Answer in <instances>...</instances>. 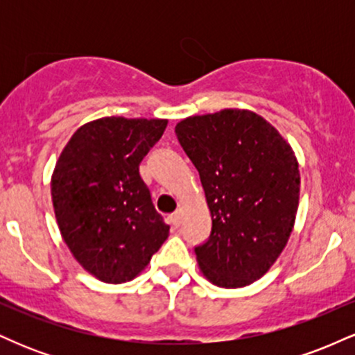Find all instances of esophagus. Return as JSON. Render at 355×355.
<instances>
[{"mask_svg":"<svg viewBox=\"0 0 355 355\" xmlns=\"http://www.w3.org/2000/svg\"><path fill=\"white\" fill-rule=\"evenodd\" d=\"M170 222H172L175 227L180 225V223H182V210H177V211H175V214L172 215V217H170Z\"/></svg>","mask_w":355,"mask_h":355,"instance_id":"esophagus-1","label":"esophagus"}]
</instances>
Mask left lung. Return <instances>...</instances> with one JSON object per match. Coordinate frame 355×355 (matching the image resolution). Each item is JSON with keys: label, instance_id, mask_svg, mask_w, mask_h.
Segmentation results:
<instances>
[{"label": "left lung", "instance_id": "left-lung-1", "mask_svg": "<svg viewBox=\"0 0 355 355\" xmlns=\"http://www.w3.org/2000/svg\"><path fill=\"white\" fill-rule=\"evenodd\" d=\"M175 133L200 173L211 215L209 240L195 247L200 272L218 287L254 284L294 229L300 195L294 150L250 110L183 118Z\"/></svg>", "mask_w": 355, "mask_h": 355}]
</instances>
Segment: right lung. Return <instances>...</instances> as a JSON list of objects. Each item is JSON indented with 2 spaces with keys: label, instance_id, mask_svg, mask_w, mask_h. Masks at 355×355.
Returning a JSON list of instances; mask_svg holds the SVG:
<instances>
[{
  "label": "right lung",
  "instance_id": "add662e5",
  "mask_svg": "<svg viewBox=\"0 0 355 355\" xmlns=\"http://www.w3.org/2000/svg\"><path fill=\"white\" fill-rule=\"evenodd\" d=\"M168 120L105 116L81 125L51 175L61 237L76 262L107 284L132 280L168 237L140 164Z\"/></svg>",
  "mask_w": 355,
  "mask_h": 355
}]
</instances>
